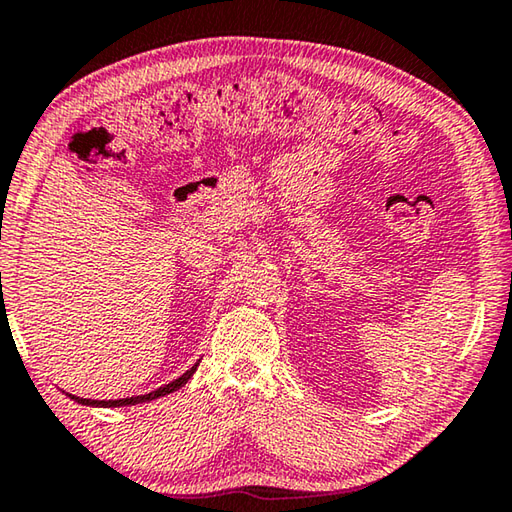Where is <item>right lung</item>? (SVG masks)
Returning <instances> with one entry per match:
<instances>
[{"instance_id": "right-lung-1", "label": "right lung", "mask_w": 512, "mask_h": 512, "mask_svg": "<svg viewBox=\"0 0 512 512\" xmlns=\"http://www.w3.org/2000/svg\"><path fill=\"white\" fill-rule=\"evenodd\" d=\"M198 363H194L192 368H189L185 375H180L178 379H173L171 384L167 386H160L158 391H151L149 395H135V397H124V400H85V397H76V395H69V400L79 402L83 406H101V409H112V406H133V404H142V402H151V400H158V397H164L169 395L173 391H178L180 386H185L189 379H192V375L196 372Z\"/></svg>"}]
</instances>
